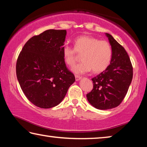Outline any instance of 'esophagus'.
<instances>
[{"mask_svg": "<svg viewBox=\"0 0 147 147\" xmlns=\"http://www.w3.org/2000/svg\"><path fill=\"white\" fill-rule=\"evenodd\" d=\"M81 78H82V77H81V76L75 75V79H76V81H78V80H80Z\"/></svg>", "mask_w": 147, "mask_h": 147, "instance_id": "esophagus-1", "label": "esophagus"}]
</instances>
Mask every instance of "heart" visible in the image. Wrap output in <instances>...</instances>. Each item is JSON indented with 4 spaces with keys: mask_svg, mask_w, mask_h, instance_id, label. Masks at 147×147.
Returning a JSON list of instances; mask_svg holds the SVG:
<instances>
[{
    "mask_svg": "<svg viewBox=\"0 0 147 147\" xmlns=\"http://www.w3.org/2000/svg\"><path fill=\"white\" fill-rule=\"evenodd\" d=\"M77 53L82 54L80 63L73 68L76 74H84L90 71L99 73L106 70L112 58V49L108 41L99 40L90 36H82L75 39L74 48L65 45L62 56L67 65L73 66L77 59Z\"/></svg>",
    "mask_w": 147,
    "mask_h": 147,
    "instance_id": "obj_1",
    "label": "heart"
}]
</instances>
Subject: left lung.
Segmentation results:
<instances>
[{
  "mask_svg": "<svg viewBox=\"0 0 147 147\" xmlns=\"http://www.w3.org/2000/svg\"><path fill=\"white\" fill-rule=\"evenodd\" d=\"M112 49L110 65L92 78L93 89L86 94L89 102L98 109L118 106L127 93L132 80L133 67L128 54L111 35L106 33Z\"/></svg>",
  "mask_w": 147,
  "mask_h": 147,
  "instance_id": "8db88e82",
  "label": "left lung"
}]
</instances>
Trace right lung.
<instances>
[{
	"label": "right lung",
	"mask_w": 147,
	"mask_h": 147,
	"mask_svg": "<svg viewBox=\"0 0 147 147\" xmlns=\"http://www.w3.org/2000/svg\"><path fill=\"white\" fill-rule=\"evenodd\" d=\"M65 30H48L24 45L16 63L19 85L26 98L41 108L61 102L74 81L62 56Z\"/></svg>",
	"instance_id": "1"
}]
</instances>
